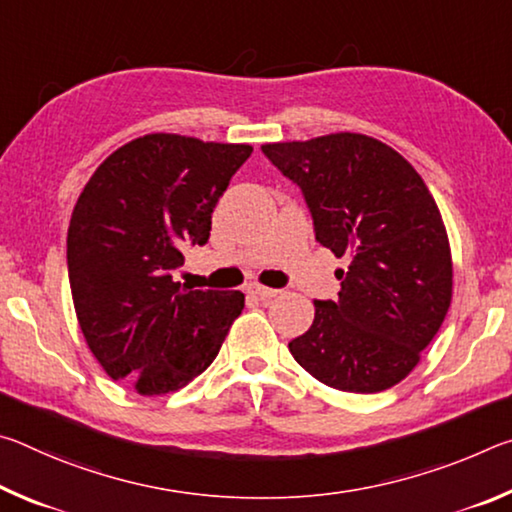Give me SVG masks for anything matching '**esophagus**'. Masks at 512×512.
<instances>
[{"label": "esophagus", "instance_id": "1", "mask_svg": "<svg viewBox=\"0 0 512 512\" xmlns=\"http://www.w3.org/2000/svg\"><path fill=\"white\" fill-rule=\"evenodd\" d=\"M250 296H255L259 300H271L280 296V289H273V287H264V284H250L248 287Z\"/></svg>", "mask_w": 512, "mask_h": 512}]
</instances>
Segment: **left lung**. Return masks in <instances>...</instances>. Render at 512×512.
Returning <instances> with one entry per match:
<instances>
[{
  "label": "left lung",
  "mask_w": 512,
  "mask_h": 512,
  "mask_svg": "<svg viewBox=\"0 0 512 512\" xmlns=\"http://www.w3.org/2000/svg\"><path fill=\"white\" fill-rule=\"evenodd\" d=\"M298 183L316 239L336 257L339 300L289 343L311 377L345 393H379L418 366L452 302L454 266L436 201L413 164L361 133L262 144Z\"/></svg>",
  "instance_id": "8db88e82"
}]
</instances>
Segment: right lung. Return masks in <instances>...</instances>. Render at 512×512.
I'll return each instance as SVG.
<instances>
[{"label":"right lung","mask_w":512,"mask_h":512,"mask_svg":"<svg viewBox=\"0 0 512 512\" xmlns=\"http://www.w3.org/2000/svg\"><path fill=\"white\" fill-rule=\"evenodd\" d=\"M253 146L149 133L119 146L83 187L67 230L69 289L94 359L144 397L187 386L216 359L241 291L173 282L205 246L212 212Z\"/></svg>","instance_id":"add662e5"}]
</instances>
